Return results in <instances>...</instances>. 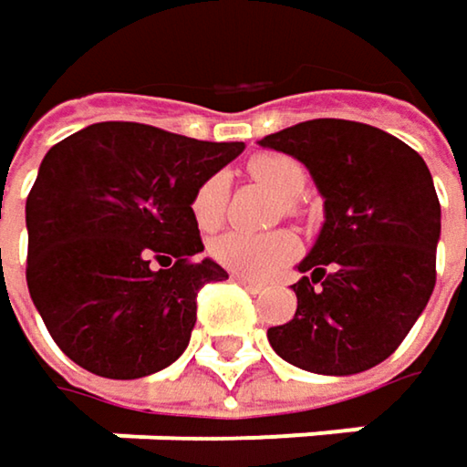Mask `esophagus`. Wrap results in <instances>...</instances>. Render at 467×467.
<instances>
[{"label":"esophagus","instance_id":"1","mask_svg":"<svg viewBox=\"0 0 467 467\" xmlns=\"http://www.w3.org/2000/svg\"><path fill=\"white\" fill-rule=\"evenodd\" d=\"M243 288H248L251 294H262L265 291V283H256V280H248V277H243V275H233Z\"/></svg>","mask_w":467,"mask_h":467}]
</instances>
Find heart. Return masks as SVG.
Here are the masks:
<instances>
[{"label": "heart", "instance_id": "b5f03b06", "mask_svg": "<svg viewBox=\"0 0 467 467\" xmlns=\"http://www.w3.org/2000/svg\"><path fill=\"white\" fill-rule=\"evenodd\" d=\"M248 173L267 184L280 200L291 208V202L302 194L307 184L305 168L283 154H256L248 162ZM224 205H227V176L213 173L208 176L192 197V216L200 230H216L224 219ZM299 254V240L296 234L275 230L265 234L245 233H224L211 240V256L233 270L237 275L265 280L275 275L280 267H285L294 256Z\"/></svg>", "mask_w": 467, "mask_h": 467}]
</instances>
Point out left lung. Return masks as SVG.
Instances as JSON below:
<instances>
[{
  "instance_id": "8db88e82",
  "label": "left lung",
  "mask_w": 467,
  "mask_h": 467,
  "mask_svg": "<svg viewBox=\"0 0 467 467\" xmlns=\"http://www.w3.org/2000/svg\"><path fill=\"white\" fill-rule=\"evenodd\" d=\"M259 147L299 160L323 197V227L291 285L296 313L267 331L273 350L331 377L382 363L436 285L441 205L425 160L350 119L299 122Z\"/></svg>"
}]
</instances>
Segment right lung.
I'll return each mask as SVG.
<instances>
[{
    "label": "right lung",
    "mask_w": 467,
    "mask_h": 467,
    "mask_svg": "<svg viewBox=\"0 0 467 467\" xmlns=\"http://www.w3.org/2000/svg\"><path fill=\"white\" fill-rule=\"evenodd\" d=\"M243 149L96 122L45 154L26 200V283L77 366L139 379L187 350L197 291L227 277L200 259L192 197Z\"/></svg>",
    "instance_id": "1"
}]
</instances>
